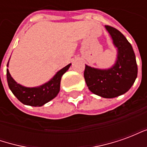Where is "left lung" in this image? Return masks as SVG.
<instances>
[{"mask_svg": "<svg viewBox=\"0 0 147 147\" xmlns=\"http://www.w3.org/2000/svg\"><path fill=\"white\" fill-rule=\"evenodd\" d=\"M105 27L117 49L116 62L105 69L86 64L84 78L88 89L93 94L105 98H113L129 90L137 78L138 67L132 46L123 34L110 26Z\"/></svg>", "mask_w": 147, "mask_h": 147, "instance_id": "1", "label": "left lung"}]
</instances>
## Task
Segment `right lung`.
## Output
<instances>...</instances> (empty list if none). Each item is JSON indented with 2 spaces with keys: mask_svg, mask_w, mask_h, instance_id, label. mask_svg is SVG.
<instances>
[{
  "mask_svg": "<svg viewBox=\"0 0 147 147\" xmlns=\"http://www.w3.org/2000/svg\"><path fill=\"white\" fill-rule=\"evenodd\" d=\"M8 63L7 67H8ZM71 64L63 67L55 74L51 80L41 86L34 87H27L20 83L11 77L8 69H7V81L9 89L12 94L23 104L30 106H42L57 97L60 92L61 77L70 67Z\"/></svg>",
  "mask_w": 147,
  "mask_h": 147,
  "instance_id": "obj_1",
  "label": "right lung"
}]
</instances>
